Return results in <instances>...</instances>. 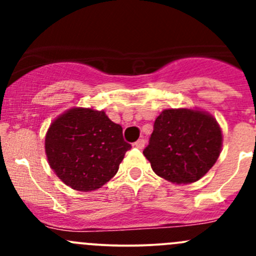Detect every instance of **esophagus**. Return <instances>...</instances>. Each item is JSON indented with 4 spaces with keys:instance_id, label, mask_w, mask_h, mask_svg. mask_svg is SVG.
<instances>
[{
    "instance_id": "1",
    "label": "esophagus",
    "mask_w": 256,
    "mask_h": 256,
    "mask_svg": "<svg viewBox=\"0 0 256 256\" xmlns=\"http://www.w3.org/2000/svg\"><path fill=\"white\" fill-rule=\"evenodd\" d=\"M144 144H146V141H144V138H138V141H136V142H135V144H135V146H136V147H138V148H144Z\"/></svg>"
}]
</instances>
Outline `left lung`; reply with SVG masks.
I'll use <instances>...</instances> for the list:
<instances>
[{
  "label": "left lung",
  "mask_w": 256,
  "mask_h": 256,
  "mask_svg": "<svg viewBox=\"0 0 256 256\" xmlns=\"http://www.w3.org/2000/svg\"><path fill=\"white\" fill-rule=\"evenodd\" d=\"M223 136L216 118L192 109L164 110L144 154L157 176L177 184L200 180L218 160Z\"/></svg>",
  "instance_id": "1"
}]
</instances>
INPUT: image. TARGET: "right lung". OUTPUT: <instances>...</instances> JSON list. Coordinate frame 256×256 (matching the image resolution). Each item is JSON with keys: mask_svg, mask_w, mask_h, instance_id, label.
I'll use <instances>...</instances> for the list:
<instances>
[{"mask_svg": "<svg viewBox=\"0 0 256 256\" xmlns=\"http://www.w3.org/2000/svg\"><path fill=\"white\" fill-rule=\"evenodd\" d=\"M50 168L73 190L89 192L109 182L131 144L104 112L73 108L56 118L46 135Z\"/></svg>", "mask_w": 256, "mask_h": 256, "instance_id": "1", "label": "right lung"}]
</instances>
